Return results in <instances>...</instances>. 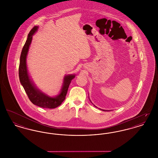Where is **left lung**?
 Instances as JSON below:
<instances>
[{"label": "left lung", "instance_id": "obj_1", "mask_svg": "<svg viewBox=\"0 0 158 158\" xmlns=\"http://www.w3.org/2000/svg\"><path fill=\"white\" fill-rule=\"evenodd\" d=\"M104 111H105V110H104Z\"/></svg>", "mask_w": 158, "mask_h": 158}]
</instances>
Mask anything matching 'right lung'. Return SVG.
<instances>
[{
	"mask_svg": "<svg viewBox=\"0 0 158 158\" xmlns=\"http://www.w3.org/2000/svg\"><path fill=\"white\" fill-rule=\"evenodd\" d=\"M37 26H34L28 34L27 40L23 45L20 57L19 66V77L26 94L31 102L34 105L44 108H55L61 104L65 99L69 85L71 81L75 77V75L66 76L64 78V83L60 94L54 97H50L37 89L31 82L27 68L26 58L32 41L33 34L37 31Z\"/></svg>",
	"mask_w": 158,
	"mask_h": 158,
	"instance_id": "right-lung-1",
	"label": "right lung"
}]
</instances>
